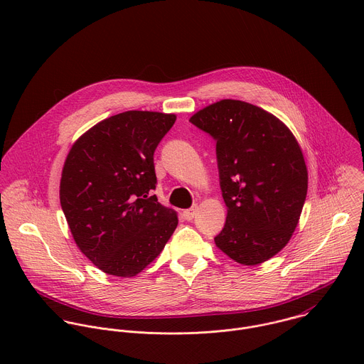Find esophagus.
<instances>
[{"label": "esophagus", "instance_id": "esophagus-1", "mask_svg": "<svg viewBox=\"0 0 364 364\" xmlns=\"http://www.w3.org/2000/svg\"><path fill=\"white\" fill-rule=\"evenodd\" d=\"M194 215H196V209H194V207H191V209H187V210L183 212V218H184L186 220H193Z\"/></svg>", "mask_w": 364, "mask_h": 364}]
</instances>
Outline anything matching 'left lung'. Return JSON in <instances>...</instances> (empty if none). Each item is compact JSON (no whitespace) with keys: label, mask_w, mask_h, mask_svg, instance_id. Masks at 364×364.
<instances>
[{"label":"left lung","mask_w":364,"mask_h":364,"mask_svg":"<svg viewBox=\"0 0 364 364\" xmlns=\"http://www.w3.org/2000/svg\"><path fill=\"white\" fill-rule=\"evenodd\" d=\"M190 122L216 139L226 225L216 246L235 262L259 265L289 242L306 197L308 171L298 141L275 115L223 99Z\"/></svg>","instance_id":"1"}]
</instances>
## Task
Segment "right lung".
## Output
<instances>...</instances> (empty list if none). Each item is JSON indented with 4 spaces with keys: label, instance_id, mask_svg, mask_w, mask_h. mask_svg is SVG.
Wrapping results in <instances>:
<instances>
[{
    "label": "right lung",
    "instance_id": "obj_1",
    "mask_svg": "<svg viewBox=\"0 0 364 364\" xmlns=\"http://www.w3.org/2000/svg\"><path fill=\"white\" fill-rule=\"evenodd\" d=\"M174 114L127 111L92 127L72 145L60 180V204L72 236L102 272L131 278L174 233L178 218L152 193L154 151Z\"/></svg>",
    "mask_w": 364,
    "mask_h": 364
}]
</instances>
